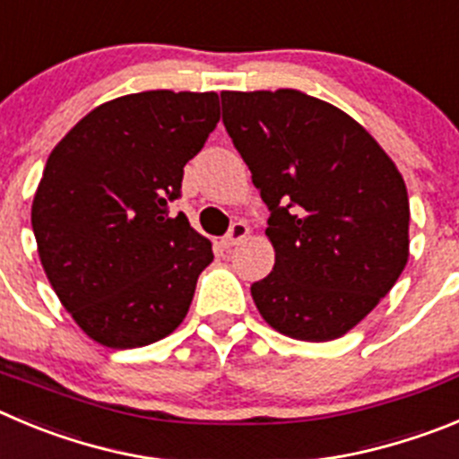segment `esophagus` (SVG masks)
Returning <instances> with one entry per match:
<instances>
[{"label":"esophagus","mask_w":459,"mask_h":459,"mask_svg":"<svg viewBox=\"0 0 459 459\" xmlns=\"http://www.w3.org/2000/svg\"><path fill=\"white\" fill-rule=\"evenodd\" d=\"M247 234H250V227H247L246 222H234L232 230H230V234H227V237H222L221 246L225 247V250H230V247L238 246V243H241Z\"/></svg>","instance_id":"1"}]
</instances>
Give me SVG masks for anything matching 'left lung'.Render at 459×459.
I'll return each instance as SVG.
<instances>
[{
  "label": "left lung",
  "mask_w": 459,
  "mask_h": 459,
  "mask_svg": "<svg viewBox=\"0 0 459 459\" xmlns=\"http://www.w3.org/2000/svg\"><path fill=\"white\" fill-rule=\"evenodd\" d=\"M222 123L266 202L271 275L252 284L264 321L298 342L351 332L410 257L405 179L380 143L296 88L225 91Z\"/></svg>",
  "instance_id": "8db88e82"
}]
</instances>
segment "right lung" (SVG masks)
<instances>
[{
    "instance_id": "right-lung-1",
    "label": "right lung",
    "mask_w": 459,
    "mask_h": 459,
    "mask_svg": "<svg viewBox=\"0 0 459 459\" xmlns=\"http://www.w3.org/2000/svg\"><path fill=\"white\" fill-rule=\"evenodd\" d=\"M218 120L216 92H132L92 108L49 154L31 204L38 257L92 342L150 346L186 318L213 252L168 202Z\"/></svg>"
}]
</instances>
